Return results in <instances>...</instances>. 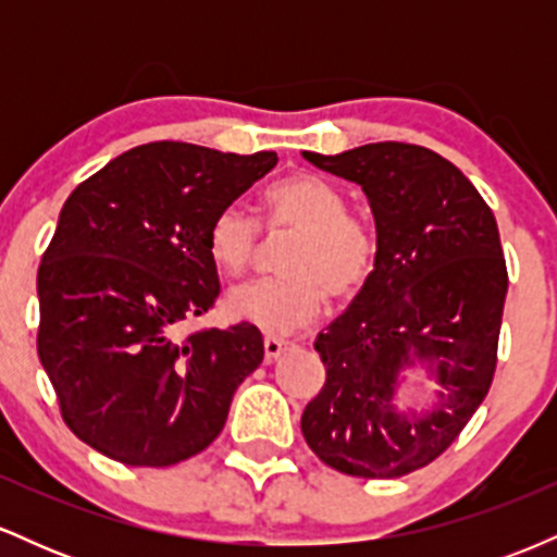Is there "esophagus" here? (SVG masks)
I'll use <instances>...</instances> for the list:
<instances>
[{
    "label": "esophagus",
    "instance_id": "34e87169",
    "mask_svg": "<svg viewBox=\"0 0 557 557\" xmlns=\"http://www.w3.org/2000/svg\"><path fill=\"white\" fill-rule=\"evenodd\" d=\"M285 350H287V343L280 341V337H267L264 341V359L270 363L277 361Z\"/></svg>",
    "mask_w": 557,
    "mask_h": 557
}]
</instances>
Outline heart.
Returning <instances> with one entry per match:
<instances>
[{
	"instance_id": "heart-1",
	"label": "heart",
	"mask_w": 557,
	"mask_h": 557,
	"mask_svg": "<svg viewBox=\"0 0 557 557\" xmlns=\"http://www.w3.org/2000/svg\"><path fill=\"white\" fill-rule=\"evenodd\" d=\"M272 233L293 230L298 240L285 251V277L235 287L227 311L238 322L270 335H287L322 314L327 293L354 298L372 277L376 238L372 227L350 216L348 198L335 183L314 172H298L264 194ZM259 248V225L238 203L222 207L207 227V253L225 277L251 267Z\"/></svg>"
}]
</instances>
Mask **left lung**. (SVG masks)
Instances as JSON below:
<instances>
[{
	"label": "left lung",
	"mask_w": 557,
	"mask_h": 557,
	"mask_svg": "<svg viewBox=\"0 0 557 557\" xmlns=\"http://www.w3.org/2000/svg\"><path fill=\"white\" fill-rule=\"evenodd\" d=\"M304 159L361 185L376 227L369 283L319 332L324 387L300 417L319 461L393 479L443 456L474 417L497 363L508 270L492 209L469 177L424 146L382 140ZM421 368L433 403L400 412Z\"/></svg>",
	"instance_id": "8db88e82"
}]
</instances>
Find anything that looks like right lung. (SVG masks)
Listing matches in <instances>:
<instances>
[{
	"label": "right lung",
	"instance_id": "obj_1",
	"mask_svg": "<svg viewBox=\"0 0 557 557\" xmlns=\"http://www.w3.org/2000/svg\"><path fill=\"white\" fill-rule=\"evenodd\" d=\"M277 164L157 140L67 196L38 267V359L75 437L125 466L209 447L264 359L253 324L177 337L220 296L207 227Z\"/></svg>",
	"mask_w": 557,
	"mask_h": 557
}]
</instances>
